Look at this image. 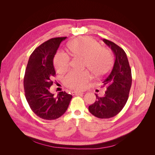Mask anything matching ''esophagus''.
Listing matches in <instances>:
<instances>
[{
  "instance_id": "esophagus-1",
  "label": "esophagus",
  "mask_w": 155,
  "mask_h": 155,
  "mask_svg": "<svg viewBox=\"0 0 155 155\" xmlns=\"http://www.w3.org/2000/svg\"><path fill=\"white\" fill-rule=\"evenodd\" d=\"M84 94L83 92H78V91H75L72 92V94L73 95H79V94Z\"/></svg>"
}]
</instances>
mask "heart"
<instances>
[{
	"mask_svg": "<svg viewBox=\"0 0 155 155\" xmlns=\"http://www.w3.org/2000/svg\"><path fill=\"white\" fill-rule=\"evenodd\" d=\"M67 48L74 57L83 58V67L87 68L95 76H104L109 72L112 64L111 51L105 47H101L96 40L88 37H82L69 42ZM70 58L65 53L58 51L54 58V64L58 72L66 71L69 67ZM91 79L87 71L69 72L64 78L67 87L81 90Z\"/></svg>",
	"mask_w": 155,
	"mask_h": 155,
	"instance_id": "b5f03b06",
	"label": "heart"
}]
</instances>
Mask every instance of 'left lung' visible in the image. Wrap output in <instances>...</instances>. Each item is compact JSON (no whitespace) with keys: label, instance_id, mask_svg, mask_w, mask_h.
<instances>
[{"label":"left lung","instance_id":"left-lung-1","mask_svg":"<svg viewBox=\"0 0 155 155\" xmlns=\"http://www.w3.org/2000/svg\"><path fill=\"white\" fill-rule=\"evenodd\" d=\"M103 41L113 51L115 61L110 72L103 80L106 87L105 95L99 97L88 107L91 113L98 118H110L122 110L128 100L132 84V75L129 61L125 51L114 43L107 39Z\"/></svg>","mask_w":155,"mask_h":155}]
</instances>
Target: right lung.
<instances>
[{
	"mask_svg": "<svg viewBox=\"0 0 155 155\" xmlns=\"http://www.w3.org/2000/svg\"><path fill=\"white\" fill-rule=\"evenodd\" d=\"M66 38L55 37L39 46L31 54L25 70L26 99L32 111L44 120L59 118L67 110L72 97L64 91L57 96L50 92L55 76L53 59L61 41Z\"/></svg>",
	"mask_w": 155,
	"mask_h": 155,
	"instance_id": "1",
	"label": "right lung"
}]
</instances>
